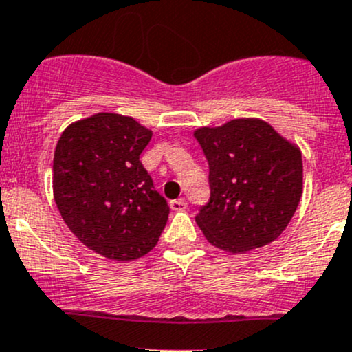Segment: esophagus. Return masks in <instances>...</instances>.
<instances>
[{
    "mask_svg": "<svg viewBox=\"0 0 352 352\" xmlns=\"http://www.w3.org/2000/svg\"><path fill=\"white\" fill-rule=\"evenodd\" d=\"M170 208H172V211H184V209H187V204L184 199H175V201H170Z\"/></svg>",
    "mask_w": 352,
    "mask_h": 352,
    "instance_id": "esophagus-1",
    "label": "esophagus"
}]
</instances>
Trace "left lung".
Instances as JSON below:
<instances>
[{
  "instance_id": "8db88e82",
  "label": "left lung",
  "mask_w": 352,
  "mask_h": 352,
  "mask_svg": "<svg viewBox=\"0 0 352 352\" xmlns=\"http://www.w3.org/2000/svg\"><path fill=\"white\" fill-rule=\"evenodd\" d=\"M194 138L209 165L211 199L196 216L206 240L228 254L274 242L303 194L300 146L257 117L197 127Z\"/></svg>"
}]
</instances>
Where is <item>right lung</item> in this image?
<instances>
[{
  "mask_svg": "<svg viewBox=\"0 0 352 352\" xmlns=\"http://www.w3.org/2000/svg\"><path fill=\"white\" fill-rule=\"evenodd\" d=\"M151 136L133 117L98 112L71 122L56 144V206L73 235L110 261L153 250L168 219V204L140 162Z\"/></svg>",
  "mask_w": 352,
  "mask_h": 352,
  "instance_id": "1",
  "label": "right lung"
}]
</instances>
